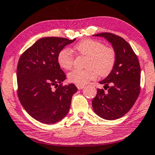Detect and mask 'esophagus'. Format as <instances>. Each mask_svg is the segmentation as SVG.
Here are the masks:
<instances>
[{"label": "esophagus", "mask_w": 155, "mask_h": 155, "mask_svg": "<svg viewBox=\"0 0 155 155\" xmlns=\"http://www.w3.org/2000/svg\"><path fill=\"white\" fill-rule=\"evenodd\" d=\"M76 86H77L78 90H81L84 88V85H76Z\"/></svg>", "instance_id": "obj_1"}]
</instances>
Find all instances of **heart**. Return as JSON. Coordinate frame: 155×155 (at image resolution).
Wrapping results in <instances>:
<instances>
[{
  "label": "heart",
  "mask_w": 155,
  "mask_h": 155,
  "mask_svg": "<svg viewBox=\"0 0 155 155\" xmlns=\"http://www.w3.org/2000/svg\"><path fill=\"white\" fill-rule=\"evenodd\" d=\"M74 50L79 55L86 57L84 69H74L68 74V80L77 85H84L93 80L98 74L108 75L112 70L116 61L114 49L104 46L103 43L93 39H85L78 43ZM58 62L61 68L70 69L73 66L74 56L67 48L60 51Z\"/></svg>",
  "instance_id": "1"
}]
</instances>
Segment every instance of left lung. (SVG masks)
Listing matches in <instances>:
<instances>
[{
  "mask_svg": "<svg viewBox=\"0 0 155 155\" xmlns=\"http://www.w3.org/2000/svg\"><path fill=\"white\" fill-rule=\"evenodd\" d=\"M106 39L112 44L116 53L112 70L104 80L99 82L107 89H97L92 101L95 114L106 120H115L129 111L140 91V67L132 48L121 37L110 33L93 35ZM110 84V87L108 86Z\"/></svg>",
  "mask_w": 155,
  "mask_h": 155,
  "instance_id": "obj_1",
  "label": "left lung"
}]
</instances>
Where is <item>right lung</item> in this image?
<instances>
[{"mask_svg":"<svg viewBox=\"0 0 155 155\" xmlns=\"http://www.w3.org/2000/svg\"><path fill=\"white\" fill-rule=\"evenodd\" d=\"M75 40L42 38L19 58L17 69L19 101L26 112L41 123L62 120L68 114L71 98L78 91L74 84L62 86L66 75L58 62L60 51Z\"/></svg>","mask_w":155,"mask_h":155,"instance_id":"right-lung-1","label":"right lung"}]
</instances>
